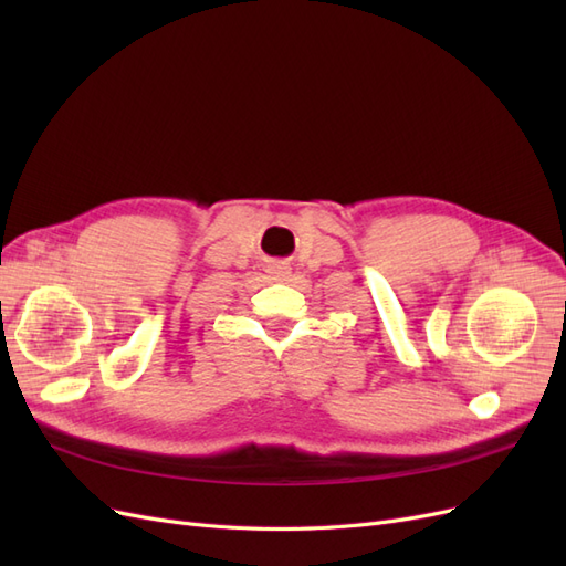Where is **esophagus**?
<instances>
[{"instance_id": "obj_1", "label": "esophagus", "mask_w": 566, "mask_h": 566, "mask_svg": "<svg viewBox=\"0 0 566 566\" xmlns=\"http://www.w3.org/2000/svg\"><path fill=\"white\" fill-rule=\"evenodd\" d=\"M271 273L276 279H285L287 273H290V266H285V264H276V266H271Z\"/></svg>"}]
</instances>
